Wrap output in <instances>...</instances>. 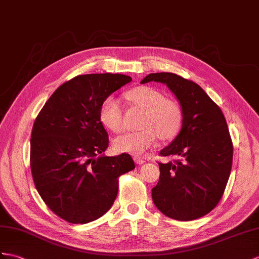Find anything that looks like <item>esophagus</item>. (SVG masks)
Masks as SVG:
<instances>
[{
	"label": "esophagus",
	"instance_id": "esophagus-1",
	"mask_svg": "<svg viewBox=\"0 0 259 259\" xmlns=\"http://www.w3.org/2000/svg\"><path fill=\"white\" fill-rule=\"evenodd\" d=\"M134 161L137 163V165H143V163L145 162V160L140 158V157H134Z\"/></svg>",
	"mask_w": 259,
	"mask_h": 259
}]
</instances>
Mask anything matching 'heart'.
Returning a JSON list of instances; mask_svg holds the SVG:
<instances>
[{
  "mask_svg": "<svg viewBox=\"0 0 259 259\" xmlns=\"http://www.w3.org/2000/svg\"><path fill=\"white\" fill-rule=\"evenodd\" d=\"M126 97L145 109L142 118L144 128L127 132L117 136L113 147L121 154L143 155L157 141V136L169 140L179 133L182 125V111L174 100L149 87H138L130 90ZM100 121L112 132H119L123 126V112L119 100L110 96L103 100L99 110Z\"/></svg>",
  "mask_w": 259,
  "mask_h": 259,
  "instance_id": "heart-1",
  "label": "heart"
}]
</instances>
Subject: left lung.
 <instances>
[{"instance_id": "1", "label": "left lung", "mask_w": 259, "mask_h": 259, "mask_svg": "<svg viewBox=\"0 0 259 259\" xmlns=\"http://www.w3.org/2000/svg\"><path fill=\"white\" fill-rule=\"evenodd\" d=\"M166 84L178 99L182 126L160 156L180 159L159 162V181L151 189L155 205L166 217L191 221L212 211L225 190L231 174L233 144L225 117L204 90L171 72L150 73L141 83Z\"/></svg>"}]
</instances>
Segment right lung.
I'll list each match as a JSON object with an SVG mask.
<instances>
[{"label":"right lung","instance_id":"right-lung-1","mask_svg":"<svg viewBox=\"0 0 259 259\" xmlns=\"http://www.w3.org/2000/svg\"><path fill=\"white\" fill-rule=\"evenodd\" d=\"M132 81L119 73L77 75L48 99L30 138V169L44 202L62 220L85 224L110 210L118 177L135 168L128 154L108 157L99 117L105 98Z\"/></svg>","mask_w":259,"mask_h":259}]
</instances>
